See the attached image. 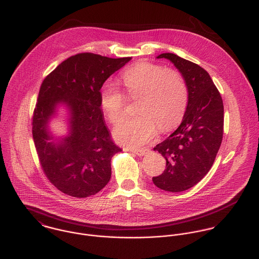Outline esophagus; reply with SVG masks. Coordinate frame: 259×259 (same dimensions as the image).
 <instances>
[{
  "label": "esophagus",
  "instance_id": "esophagus-1",
  "mask_svg": "<svg viewBox=\"0 0 259 259\" xmlns=\"http://www.w3.org/2000/svg\"><path fill=\"white\" fill-rule=\"evenodd\" d=\"M133 153H135L137 156H144L149 152V149H140V150H133Z\"/></svg>",
  "mask_w": 259,
  "mask_h": 259
}]
</instances>
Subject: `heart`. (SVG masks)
<instances>
[{"instance_id": "b5f03b06", "label": "heart", "mask_w": 259, "mask_h": 259, "mask_svg": "<svg viewBox=\"0 0 259 259\" xmlns=\"http://www.w3.org/2000/svg\"><path fill=\"white\" fill-rule=\"evenodd\" d=\"M126 94L136 98L137 116L130 117L114 130L115 140L132 149L139 148L155 138L158 126L162 132L175 128L183 119L189 92L182 74L163 65L139 61L127 66L120 75ZM125 95L106 84L100 91V106L108 120L116 124L125 113Z\"/></svg>"}]
</instances>
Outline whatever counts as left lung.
Here are the masks:
<instances>
[{"mask_svg":"<svg viewBox=\"0 0 259 259\" xmlns=\"http://www.w3.org/2000/svg\"><path fill=\"white\" fill-rule=\"evenodd\" d=\"M157 58L172 62L189 92L181 124L154 148L166 159V169L153 182L164 191L176 193L192 188L210 171L222 143L224 107L217 87L204 68L172 53Z\"/></svg>","mask_w":259,"mask_h":259,"instance_id":"8db88e82","label":"left lung"}]
</instances>
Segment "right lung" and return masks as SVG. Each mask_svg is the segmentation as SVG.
Masks as SVG:
<instances>
[{
  "label": "right lung",
  "mask_w": 259,
  "mask_h": 259,
  "mask_svg": "<svg viewBox=\"0 0 259 259\" xmlns=\"http://www.w3.org/2000/svg\"><path fill=\"white\" fill-rule=\"evenodd\" d=\"M131 59L79 53L60 63L41 84L32 118L34 144L43 172L66 195L87 198L110 180L111 158L121 149L104 123L100 89ZM60 103L70 109L71 130L54 143L50 142L48 122Z\"/></svg>",
  "instance_id": "add662e5"
}]
</instances>
